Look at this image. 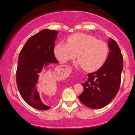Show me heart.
Here are the masks:
<instances>
[{"label": "heart", "mask_w": 135, "mask_h": 135, "mask_svg": "<svg viewBox=\"0 0 135 135\" xmlns=\"http://www.w3.org/2000/svg\"><path fill=\"white\" fill-rule=\"evenodd\" d=\"M109 48L108 44L95 37L75 34L67 39V44L59 42L54 47V54L62 62L74 60L76 55L78 64L87 71L98 69L106 61Z\"/></svg>", "instance_id": "b5f03b06"}]
</instances>
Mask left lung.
<instances>
[{
  "mask_svg": "<svg viewBox=\"0 0 135 135\" xmlns=\"http://www.w3.org/2000/svg\"><path fill=\"white\" fill-rule=\"evenodd\" d=\"M109 53L106 61L95 73L88 74V80L82 85L84 91L79 99L91 109H101L111 102L119 91L123 70V56L115 40L108 42Z\"/></svg>",
  "mask_w": 135,
  "mask_h": 135,
  "instance_id": "1",
  "label": "left lung"
}]
</instances>
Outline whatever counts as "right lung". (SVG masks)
<instances>
[{
	"mask_svg": "<svg viewBox=\"0 0 135 135\" xmlns=\"http://www.w3.org/2000/svg\"><path fill=\"white\" fill-rule=\"evenodd\" d=\"M58 32L43 29L31 37L20 51L16 70V84L20 95L29 106L38 110L50 107L42 103L37 88L45 68L58 63L53 53Z\"/></svg>",
	"mask_w": 135,
	"mask_h": 135,
	"instance_id": "add662e5",
	"label": "right lung"
}]
</instances>
